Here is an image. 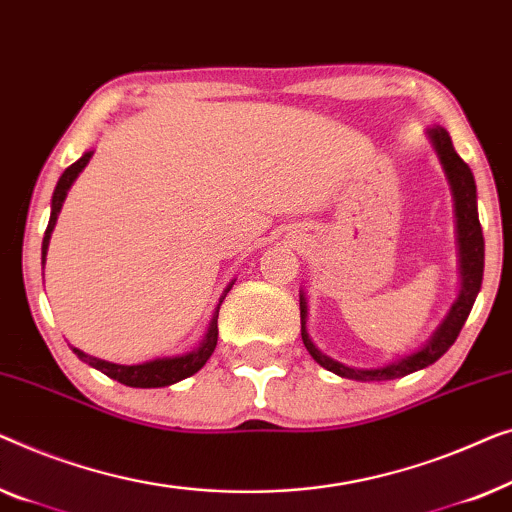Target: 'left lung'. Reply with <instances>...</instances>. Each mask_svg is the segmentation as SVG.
I'll list each match as a JSON object with an SVG mask.
<instances>
[{"label":"left lung","mask_w":512,"mask_h":512,"mask_svg":"<svg viewBox=\"0 0 512 512\" xmlns=\"http://www.w3.org/2000/svg\"><path fill=\"white\" fill-rule=\"evenodd\" d=\"M431 141L438 150V157H441L445 174L450 178L452 192H455V208H457V232H459V257H462V292H459V299L452 306V311L434 338L424 345L422 350L413 352V355L403 357L401 362L387 364L383 369H350V366H343L329 359L327 355L315 348L311 338H308L306 331V301L301 297V338H304L306 350L311 352V357L320 366H325L327 371L336 373L341 378H352V380H394L401 376H408V373L420 371L424 366L434 364L438 357L445 355L452 343L457 341L459 331H462L466 318H469L473 301L478 297L480 285H482V269H485V239H482V227L478 220V206H475V181L473 174L462 157L457 155L455 146H452L450 134L445 132L443 127L429 129Z\"/></svg>","instance_id":"1"}]
</instances>
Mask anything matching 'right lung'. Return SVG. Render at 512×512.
Instances as JSON below:
<instances>
[{"label": "right lung", "mask_w": 512, "mask_h": 512, "mask_svg": "<svg viewBox=\"0 0 512 512\" xmlns=\"http://www.w3.org/2000/svg\"><path fill=\"white\" fill-rule=\"evenodd\" d=\"M90 157H92V153H85L81 160H76L69 169H64L60 181H57V187L53 192V211H50L46 236H43V246H41V257L43 259H46L50 232H53L57 213H60L64 197H67V190L71 187V183L76 181V176L81 174L85 164L90 162ZM227 292H229V287H227ZM220 304H222V301H220ZM215 345H218V313H215V318L211 322V329H208L204 343H201L197 350L187 352V355H181V357H167V359H155V362H146V364L122 366V364H111V362H104V359L90 357V355H85V352L76 350V348H74V352L78 355V359H83L85 364L95 366L97 371L106 373V376L118 380V383L127 385V387H167V385L178 383V380H183V378H190L192 373H197L201 366L208 362V357L213 355Z\"/></svg>", "instance_id": "obj_1"}]
</instances>
